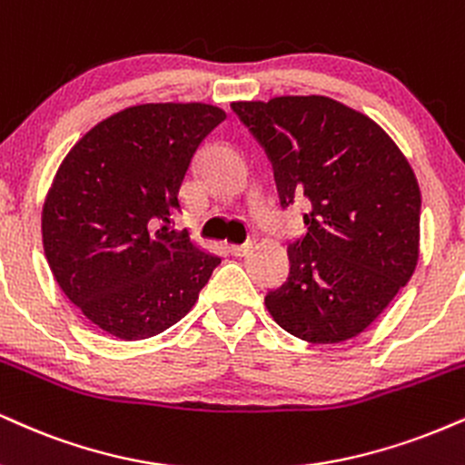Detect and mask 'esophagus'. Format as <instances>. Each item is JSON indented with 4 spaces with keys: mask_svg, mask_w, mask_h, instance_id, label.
Returning a JSON list of instances; mask_svg holds the SVG:
<instances>
[{
    "mask_svg": "<svg viewBox=\"0 0 465 465\" xmlns=\"http://www.w3.org/2000/svg\"><path fill=\"white\" fill-rule=\"evenodd\" d=\"M249 251H251V244L249 242L247 244H232V247H229V253L236 255V257L249 255Z\"/></svg>",
    "mask_w": 465,
    "mask_h": 465,
    "instance_id": "34e87169",
    "label": "esophagus"
}]
</instances>
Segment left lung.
I'll return each mask as SVG.
<instances>
[{
    "mask_svg": "<svg viewBox=\"0 0 465 465\" xmlns=\"http://www.w3.org/2000/svg\"><path fill=\"white\" fill-rule=\"evenodd\" d=\"M232 110L266 151L282 208L310 201L268 312L305 342L355 338L416 271L420 188L410 162L372 119L321 94Z\"/></svg>",
    "mask_w": 465,
    "mask_h": 465,
    "instance_id": "obj_1",
    "label": "left lung"
}]
</instances>
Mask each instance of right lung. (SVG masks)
<instances>
[{
  "mask_svg": "<svg viewBox=\"0 0 465 465\" xmlns=\"http://www.w3.org/2000/svg\"><path fill=\"white\" fill-rule=\"evenodd\" d=\"M227 114L208 104L132 105L69 151L43 205V247L66 299L105 333L144 340L197 303L221 257L173 216L205 136Z\"/></svg>",
  "mask_w": 465,
  "mask_h": 465,
  "instance_id": "add662e5",
  "label": "right lung"
}]
</instances>
